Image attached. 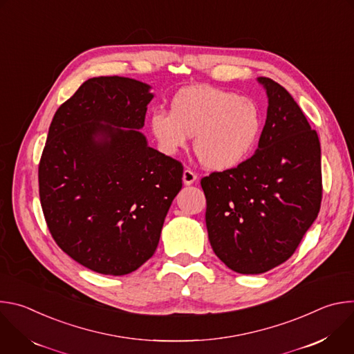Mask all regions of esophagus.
I'll return each instance as SVG.
<instances>
[{
  "mask_svg": "<svg viewBox=\"0 0 354 354\" xmlns=\"http://www.w3.org/2000/svg\"><path fill=\"white\" fill-rule=\"evenodd\" d=\"M196 179H197V175H196L192 169L186 168V169L183 171V183H185V185H192V183L196 182Z\"/></svg>",
  "mask_w": 354,
  "mask_h": 354,
  "instance_id": "1",
  "label": "esophagus"
}]
</instances>
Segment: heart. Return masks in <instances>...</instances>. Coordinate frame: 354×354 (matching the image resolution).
Returning <instances> with one entry per match:
<instances>
[{
	"label": "heart",
	"instance_id": "obj_1",
	"mask_svg": "<svg viewBox=\"0 0 354 354\" xmlns=\"http://www.w3.org/2000/svg\"><path fill=\"white\" fill-rule=\"evenodd\" d=\"M149 127L165 154H176L194 137L198 161L212 171H227L242 164L255 148L262 113L249 97L196 85L174 96L169 113L151 115Z\"/></svg>",
	"mask_w": 354,
	"mask_h": 354
}]
</instances>
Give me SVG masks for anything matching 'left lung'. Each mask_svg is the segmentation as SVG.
<instances>
[{
    "instance_id": "1",
    "label": "left lung",
    "mask_w": 354,
    "mask_h": 354,
    "mask_svg": "<svg viewBox=\"0 0 354 354\" xmlns=\"http://www.w3.org/2000/svg\"><path fill=\"white\" fill-rule=\"evenodd\" d=\"M269 106L257 153L200 180L214 254L231 270L265 273L284 263L318 217L321 144L292 96L259 77Z\"/></svg>"
}]
</instances>
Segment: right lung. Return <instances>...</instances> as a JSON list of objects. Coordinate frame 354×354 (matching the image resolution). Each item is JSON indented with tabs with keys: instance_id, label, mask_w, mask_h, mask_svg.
Instances as JSON below:
<instances>
[{
	"instance_id": "obj_1",
	"label": "right lung",
	"mask_w": 354,
	"mask_h": 354,
	"mask_svg": "<svg viewBox=\"0 0 354 354\" xmlns=\"http://www.w3.org/2000/svg\"><path fill=\"white\" fill-rule=\"evenodd\" d=\"M149 86L126 77L85 81L57 109L39 162L47 228L80 265L123 276L158 246L183 165L147 145Z\"/></svg>"
}]
</instances>
